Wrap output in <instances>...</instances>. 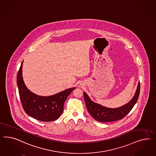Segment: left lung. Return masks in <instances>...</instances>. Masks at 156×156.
Returning <instances> with one entry per match:
<instances>
[{
	"label": "left lung",
	"mask_w": 156,
	"mask_h": 156,
	"mask_svg": "<svg viewBox=\"0 0 156 156\" xmlns=\"http://www.w3.org/2000/svg\"><path fill=\"white\" fill-rule=\"evenodd\" d=\"M140 91V83L138 82L136 94L127 104L115 109L105 108L93 102L86 93H83L85 104L89 113L95 120L102 122H113L124 118L136 104Z\"/></svg>",
	"instance_id": "obj_1"
}]
</instances>
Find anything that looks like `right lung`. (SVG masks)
Returning <instances> with one entry per match:
<instances>
[{"mask_svg":"<svg viewBox=\"0 0 156 156\" xmlns=\"http://www.w3.org/2000/svg\"><path fill=\"white\" fill-rule=\"evenodd\" d=\"M17 74L19 97L24 112L31 117L43 122L55 121L59 118L67 97L76 87L64 90L56 94L42 97L35 94L26 87L22 78V64Z\"/></svg>","mask_w":156,"mask_h":156,"instance_id":"right-lung-1","label":"right lung"}]
</instances>
